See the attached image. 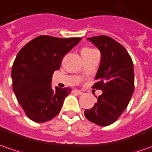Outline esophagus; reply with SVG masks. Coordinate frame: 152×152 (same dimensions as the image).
Listing matches in <instances>:
<instances>
[{"label": "esophagus", "instance_id": "34e87169", "mask_svg": "<svg viewBox=\"0 0 152 152\" xmlns=\"http://www.w3.org/2000/svg\"><path fill=\"white\" fill-rule=\"evenodd\" d=\"M73 93H74V94H78V95H82V94H83L82 91H80V90H77V89H74V91H73Z\"/></svg>", "mask_w": 152, "mask_h": 152}]
</instances>
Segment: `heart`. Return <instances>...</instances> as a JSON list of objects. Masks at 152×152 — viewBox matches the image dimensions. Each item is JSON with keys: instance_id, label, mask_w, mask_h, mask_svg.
I'll use <instances>...</instances> for the list:
<instances>
[{"instance_id": "heart-1", "label": "heart", "mask_w": 152, "mask_h": 152, "mask_svg": "<svg viewBox=\"0 0 152 152\" xmlns=\"http://www.w3.org/2000/svg\"><path fill=\"white\" fill-rule=\"evenodd\" d=\"M85 50H91V49H85Z\"/></svg>"}]
</instances>
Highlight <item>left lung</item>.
Here are the masks:
<instances>
[{"mask_svg": "<svg viewBox=\"0 0 152 152\" xmlns=\"http://www.w3.org/2000/svg\"><path fill=\"white\" fill-rule=\"evenodd\" d=\"M100 50L101 62L93 88L102 91L86 118L98 126H108L126 109L134 92L133 63L123 46L106 35L88 38ZM97 98V97H96Z\"/></svg>", "mask_w": 152, "mask_h": 152, "instance_id": "obj_1", "label": "left lung"}]
</instances>
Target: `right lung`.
I'll return each mask as SVG.
<instances>
[{"mask_svg":"<svg viewBox=\"0 0 152 152\" xmlns=\"http://www.w3.org/2000/svg\"><path fill=\"white\" fill-rule=\"evenodd\" d=\"M82 38L61 39L40 35L19 51L11 70L15 97L26 116L35 122L56 117L71 88H52V76L64 56Z\"/></svg>","mask_w":152,"mask_h":152,"instance_id":"obj_1","label":"right lung"}]
</instances>
